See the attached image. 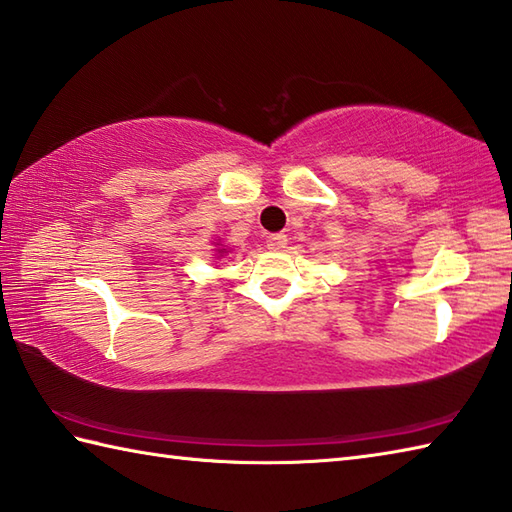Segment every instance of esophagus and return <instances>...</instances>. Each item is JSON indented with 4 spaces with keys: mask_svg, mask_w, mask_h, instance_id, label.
<instances>
[{
    "mask_svg": "<svg viewBox=\"0 0 512 512\" xmlns=\"http://www.w3.org/2000/svg\"><path fill=\"white\" fill-rule=\"evenodd\" d=\"M287 245V236L285 234H271L267 236V247L269 249H283Z\"/></svg>",
    "mask_w": 512,
    "mask_h": 512,
    "instance_id": "esophagus-1",
    "label": "esophagus"
}]
</instances>
